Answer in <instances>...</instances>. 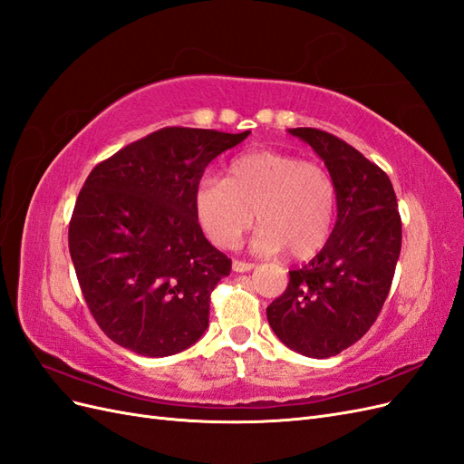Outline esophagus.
<instances>
[{"mask_svg":"<svg viewBox=\"0 0 464 464\" xmlns=\"http://www.w3.org/2000/svg\"><path fill=\"white\" fill-rule=\"evenodd\" d=\"M232 269L236 271V273H249L251 269H254V263H247V261H234L232 263Z\"/></svg>","mask_w":464,"mask_h":464,"instance_id":"esophagus-1","label":"esophagus"}]
</instances>
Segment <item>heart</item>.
Wrapping results in <instances>:
<instances>
[{"mask_svg":"<svg viewBox=\"0 0 464 464\" xmlns=\"http://www.w3.org/2000/svg\"><path fill=\"white\" fill-rule=\"evenodd\" d=\"M195 215L217 247L228 249L254 224L259 254L286 249L307 259L327 244L336 186L327 168L278 150H251L228 164L227 178L207 176L195 189Z\"/></svg>","mask_w":464,"mask_h":464,"instance_id":"obj_1","label":"heart"}]
</instances>
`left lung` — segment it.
Returning <instances> with one entry per match:
<instances>
[{"instance_id": "left-lung-1", "label": "left lung", "mask_w": 464, "mask_h": 464, "mask_svg": "<svg viewBox=\"0 0 464 464\" xmlns=\"http://www.w3.org/2000/svg\"><path fill=\"white\" fill-rule=\"evenodd\" d=\"M288 133L325 162L336 186V222L319 254L290 271L266 319L294 353L329 358L360 341L382 312L401 254V215L389 176L354 147L314 128Z\"/></svg>"}]
</instances>
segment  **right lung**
Segmentation results:
<instances>
[{"instance_id":"add662e5","label":"right lung","mask_w":464,"mask_h":464,"mask_svg":"<svg viewBox=\"0 0 464 464\" xmlns=\"http://www.w3.org/2000/svg\"><path fill=\"white\" fill-rule=\"evenodd\" d=\"M251 131L164 128L96 164L69 222V254L92 317L141 356L178 354L208 327L232 261L205 237L195 189L208 162Z\"/></svg>"}]
</instances>
